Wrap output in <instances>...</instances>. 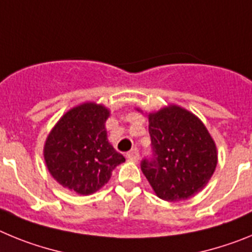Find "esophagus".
<instances>
[{
  "instance_id": "34e87169",
  "label": "esophagus",
  "mask_w": 252,
  "mask_h": 252,
  "mask_svg": "<svg viewBox=\"0 0 252 252\" xmlns=\"http://www.w3.org/2000/svg\"><path fill=\"white\" fill-rule=\"evenodd\" d=\"M126 158L128 160H131V161H137L139 160V150L136 148H133L132 150H130L126 154Z\"/></svg>"
}]
</instances>
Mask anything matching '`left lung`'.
I'll return each mask as SVG.
<instances>
[{
	"label": "left lung",
	"mask_w": 252,
	"mask_h": 252,
	"mask_svg": "<svg viewBox=\"0 0 252 252\" xmlns=\"http://www.w3.org/2000/svg\"><path fill=\"white\" fill-rule=\"evenodd\" d=\"M150 158L141 170L164 201L188 199L204 188L217 165L215 141L201 120L180 107L149 115Z\"/></svg>",
	"instance_id": "obj_1"
}]
</instances>
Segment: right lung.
<instances>
[{
	"instance_id": "1",
	"label": "right lung",
	"mask_w": 252,
	"mask_h": 252,
	"mask_svg": "<svg viewBox=\"0 0 252 252\" xmlns=\"http://www.w3.org/2000/svg\"><path fill=\"white\" fill-rule=\"evenodd\" d=\"M108 116L101 104L83 103L66 112L46 139L44 158L50 174L78 194L97 192L125 161L107 140Z\"/></svg>"
}]
</instances>
